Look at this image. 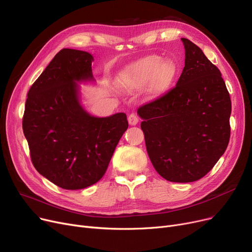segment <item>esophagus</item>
<instances>
[{
    "mask_svg": "<svg viewBox=\"0 0 252 252\" xmlns=\"http://www.w3.org/2000/svg\"><path fill=\"white\" fill-rule=\"evenodd\" d=\"M128 122H129V124L130 125H136L137 123H138V117H137V115L136 114H134V113H132V114H130L129 116H128Z\"/></svg>",
    "mask_w": 252,
    "mask_h": 252,
    "instance_id": "34e87169",
    "label": "esophagus"
}]
</instances>
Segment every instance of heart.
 Wrapping results in <instances>:
<instances>
[{
    "label": "heart",
    "mask_w": 252,
    "mask_h": 252,
    "mask_svg": "<svg viewBox=\"0 0 252 252\" xmlns=\"http://www.w3.org/2000/svg\"><path fill=\"white\" fill-rule=\"evenodd\" d=\"M176 75V65L171 61H162L159 55H149L128 65L121 71L118 84L126 89L141 88L149 83L153 96L169 88Z\"/></svg>",
    "instance_id": "obj_1"
}]
</instances>
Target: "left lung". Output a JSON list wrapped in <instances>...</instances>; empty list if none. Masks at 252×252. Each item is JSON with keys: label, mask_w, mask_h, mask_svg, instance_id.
<instances>
[{"label": "left lung", "mask_w": 252, "mask_h": 252, "mask_svg": "<svg viewBox=\"0 0 252 252\" xmlns=\"http://www.w3.org/2000/svg\"><path fill=\"white\" fill-rule=\"evenodd\" d=\"M186 61L176 86L138 107L150 160L162 177L191 183L205 176L230 141L232 102L220 69L183 38Z\"/></svg>", "instance_id": "obj_1"}]
</instances>
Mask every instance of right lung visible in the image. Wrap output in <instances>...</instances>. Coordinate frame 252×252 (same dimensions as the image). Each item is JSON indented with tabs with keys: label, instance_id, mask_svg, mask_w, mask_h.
<instances>
[{
	"label": "right lung",
	"instance_id": "add662e5",
	"mask_svg": "<svg viewBox=\"0 0 252 252\" xmlns=\"http://www.w3.org/2000/svg\"><path fill=\"white\" fill-rule=\"evenodd\" d=\"M93 61L86 51L62 49L34 81L26 101L22 129L32 165L64 189L96 184L128 128L124 113L95 118L81 106L77 82L93 79Z\"/></svg>",
	"mask_w": 252,
	"mask_h": 252
}]
</instances>
